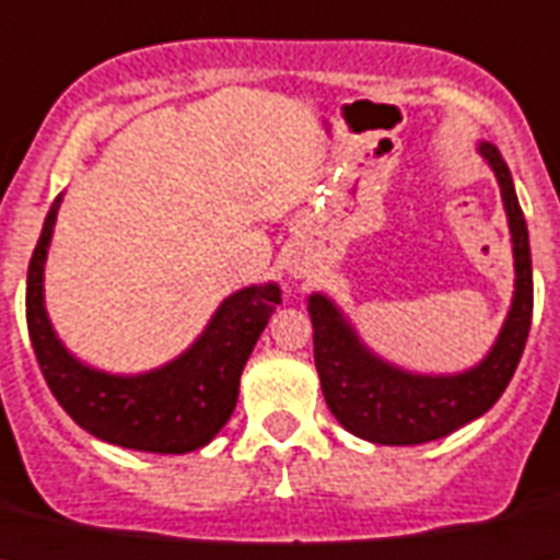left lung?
I'll return each instance as SVG.
<instances>
[{"label":"left lung","mask_w":560,"mask_h":560,"mask_svg":"<svg viewBox=\"0 0 560 560\" xmlns=\"http://www.w3.org/2000/svg\"><path fill=\"white\" fill-rule=\"evenodd\" d=\"M481 155L490 161L501 184L515 255L513 308L501 328L499 342L481 365L458 376L405 374L399 368L376 360L362 346L331 300L323 294L308 300L314 323V365L323 396L337 422L351 430L353 436L376 444L433 442L487 413L513 380L533 323L529 234L501 152L493 143H481Z\"/></svg>","instance_id":"obj_1"}]
</instances>
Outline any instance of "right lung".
<instances>
[{"label": "right lung", "mask_w": 560, "mask_h": 560, "mask_svg": "<svg viewBox=\"0 0 560 560\" xmlns=\"http://www.w3.org/2000/svg\"><path fill=\"white\" fill-rule=\"evenodd\" d=\"M61 198L52 200L27 266V334L47 388L79 428L109 444L147 453H189L212 442L229 422L241 374L280 303L275 283L252 285L226 300L203 337L180 360L143 376H109L81 365L50 328L42 277Z\"/></svg>", "instance_id": "1"}]
</instances>
